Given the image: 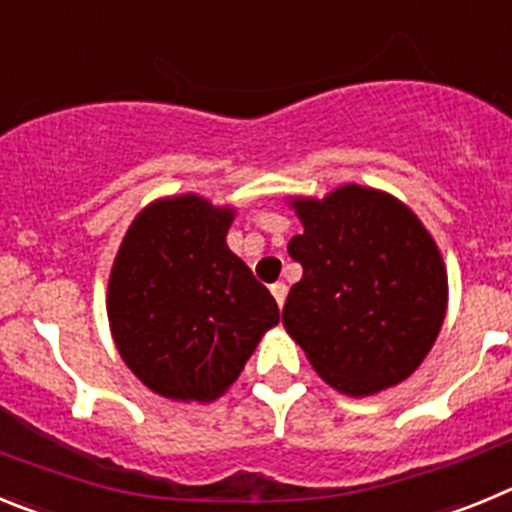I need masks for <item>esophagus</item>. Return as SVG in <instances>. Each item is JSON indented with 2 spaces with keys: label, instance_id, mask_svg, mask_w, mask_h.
<instances>
[{
  "label": "esophagus",
  "instance_id": "obj_1",
  "mask_svg": "<svg viewBox=\"0 0 512 512\" xmlns=\"http://www.w3.org/2000/svg\"><path fill=\"white\" fill-rule=\"evenodd\" d=\"M271 295H274V300H277V305L282 307L284 300H287V284H284V282L271 284Z\"/></svg>",
  "mask_w": 512,
  "mask_h": 512
}]
</instances>
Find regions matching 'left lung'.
<instances>
[{
	"mask_svg": "<svg viewBox=\"0 0 512 512\" xmlns=\"http://www.w3.org/2000/svg\"><path fill=\"white\" fill-rule=\"evenodd\" d=\"M302 264L282 323L323 382L369 397L423 364L449 307V274L433 235L390 192L343 184L323 197H289Z\"/></svg>",
	"mask_w": 512,
	"mask_h": 512,
	"instance_id": "left-lung-1",
	"label": "left lung"
}]
</instances>
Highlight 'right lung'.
<instances>
[{
	"instance_id": "1",
	"label": "right lung",
	"mask_w": 512,
	"mask_h": 512,
	"mask_svg": "<svg viewBox=\"0 0 512 512\" xmlns=\"http://www.w3.org/2000/svg\"><path fill=\"white\" fill-rule=\"evenodd\" d=\"M235 207L174 194L135 215L112 261L107 318L117 354L148 390L212 402L241 377L277 300L228 248Z\"/></svg>"
}]
</instances>
